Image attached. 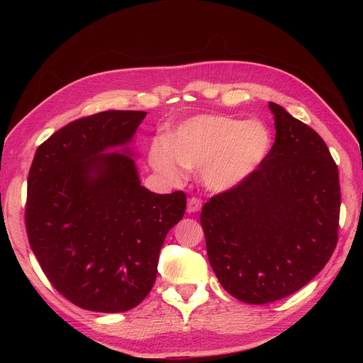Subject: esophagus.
Instances as JSON below:
<instances>
[{
	"label": "esophagus",
	"mask_w": 363,
	"mask_h": 363,
	"mask_svg": "<svg viewBox=\"0 0 363 363\" xmlns=\"http://www.w3.org/2000/svg\"><path fill=\"white\" fill-rule=\"evenodd\" d=\"M201 200L196 199V196H192V199L188 201V212L189 213H196L199 211H201Z\"/></svg>",
	"instance_id": "esophagus-1"
}]
</instances>
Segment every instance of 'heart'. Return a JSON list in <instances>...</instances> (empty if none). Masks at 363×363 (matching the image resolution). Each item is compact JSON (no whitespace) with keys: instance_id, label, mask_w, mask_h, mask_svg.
<instances>
[{"instance_id":"1","label":"heart","mask_w":363,"mask_h":363,"mask_svg":"<svg viewBox=\"0 0 363 363\" xmlns=\"http://www.w3.org/2000/svg\"><path fill=\"white\" fill-rule=\"evenodd\" d=\"M271 135L260 121L225 115H199L152 142L150 162L168 180L184 177L186 168L200 169L211 191H228L247 180L265 160Z\"/></svg>"}]
</instances>
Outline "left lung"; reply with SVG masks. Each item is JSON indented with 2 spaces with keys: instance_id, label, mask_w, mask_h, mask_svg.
Masks as SVG:
<instances>
[{
  "instance_id": "obj_1",
  "label": "left lung",
  "mask_w": 363,
  "mask_h": 363,
  "mask_svg": "<svg viewBox=\"0 0 363 363\" xmlns=\"http://www.w3.org/2000/svg\"><path fill=\"white\" fill-rule=\"evenodd\" d=\"M276 142L247 180L201 211L211 267L248 304L284 298L309 283L337 244L340 188L323 138L269 103Z\"/></svg>"
}]
</instances>
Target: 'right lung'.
Masks as SVG:
<instances>
[{"label": "right lung", "instance_id": "add662e5", "mask_svg": "<svg viewBox=\"0 0 363 363\" xmlns=\"http://www.w3.org/2000/svg\"><path fill=\"white\" fill-rule=\"evenodd\" d=\"M145 116L72 121L39 145L28 172L30 247L52 286L86 311L125 312L144 300L164 238L184 215L186 194L144 188L125 147ZM116 146L125 148L106 152Z\"/></svg>", "mask_w": 363, "mask_h": 363}]
</instances>
